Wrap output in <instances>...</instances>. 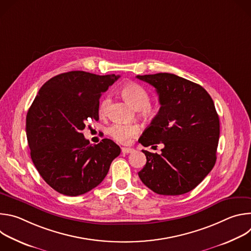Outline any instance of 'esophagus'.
<instances>
[{
  "mask_svg": "<svg viewBox=\"0 0 251 251\" xmlns=\"http://www.w3.org/2000/svg\"><path fill=\"white\" fill-rule=\"evenodd\" d=\"M133 151H134V149H132V148H126V147L122 148V153L123 154H129V153H131Z\"/></svg>",
  "mask_w": 251,
  "mask_h": 251,
  "instance_id": "obj_1",
  "label": "esophagus"
}]
</instances>
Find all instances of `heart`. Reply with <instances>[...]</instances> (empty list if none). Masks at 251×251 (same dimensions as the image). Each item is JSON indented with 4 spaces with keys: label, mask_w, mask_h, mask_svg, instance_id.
<instances>
[{
    "label": "heart",
    "mask_w": 251,
    "mask_h": 251,
    "mask_svg": "<svg viewBox=\"0 0 251 251\" xmlns=\"http://www.w3.org/2000/svg\"><path fill=\"white\" fill-rule=\"evenodd\" d=\"M122 94L125 99L137 110H148L151 98L148 91L138 83H129L122 88ZM111 102L110 95H106L102 98L99 104V114L105 115L108 111ZM139 126L137 124H121L114 123L108 128V134L115 141L120 143H128L139 133Z\"/></svg>",
    "instance_id": "heart-1"
}]
</instances>
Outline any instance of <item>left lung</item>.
<instances>
[{"label":"left lung","mask_w":251,"mask_h":251,"mask_svg":"<svg viewBox=\"0 0 251 251\" xmlns=\"http://www.w3.org/2000/svg\"><path fill=\"white\" fill-rule=\"evenodd\" d=\"M137 78L156 88L161 105L139 142L144 147L164 144L160 155L142 150L147 162L139 177L156 194H186L203 180L217 161L220 119L214 103L203 87L176 75Z\"/></svg>","instance_id":"8db88e82"}]
</instances>
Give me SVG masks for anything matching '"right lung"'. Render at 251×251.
<instances>
[{"mask_svg":"<svg viewBox=\"0 0 251 251\" xmlns=\"http://www.w3.org/2000/svg\"><path fill=\"white\" fill-rule=\"evenodd\" d=\"M120 76L69 71L47 81L26 114L30 158L42 177L59 194L76 197L97 187L120 147L110 139L91 145L82 134L98 120L99 98Z\"/></svg>","mask_w":251,"mask_h":251,"instance_id":"add662e5","label":"right lung"}]
</instances>
